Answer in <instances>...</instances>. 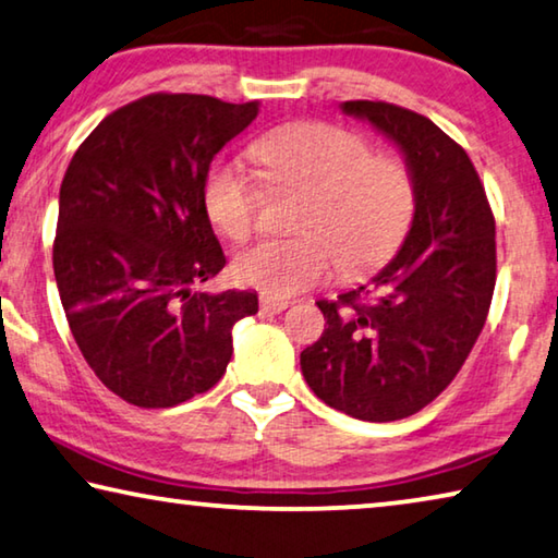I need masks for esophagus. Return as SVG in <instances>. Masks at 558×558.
Wrapping results in <instances>:
<instances>
[{
	"instance_id": "esophagus-1",
	"label": "esophagus",
	"mask_w": 558,
	"mask_h": 558,
	"mask_svg": "<svg viewBox=\"0 0 558 558\" xmlns=\"http://www.w3.org/2000/svg\"><path fill=\"white\" fill-rule=\"evenodd\" d=\"M286 307H288V300L260 295V311L263 313H282V311H286Z\"/></svg>"
}]
</instances>
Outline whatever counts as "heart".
<instances>
[{
    "label": "heart",
    "instance_id": "heart-1",
    "mask_svg": "<svg viewBox=\"0 0 558 558\" xmlns=\"http://www.w3.org/2000/svg\"><path fill=\"white\" fill-rule=\"evenodd\" d=\"M276 189L300 191L295 238H265L233 260L241 286L290 298L323 282L335 260L365 272L390 258L414 216V179L404 161L373 154L357 131L325 121L290 123L251 146ZM203 206L220 233L243 241L260 208V189L235 161L210 166Z\"/></svg>",
    "mask_w": 558,
    "mask_h": 558
}]
</instances>
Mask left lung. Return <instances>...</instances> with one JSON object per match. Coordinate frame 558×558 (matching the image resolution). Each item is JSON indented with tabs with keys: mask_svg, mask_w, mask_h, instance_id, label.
<instances>
[{
	"mask_svg": "<svg viewBox=\"0 0 558 558\" xmlns=\"http://www.w3.org/2000/svg\"><path fill=\"white\" fill-rule=\"evenodd\" d=\"M340 111L400 148L417 201L395 258L338 303H317L325 332L300 367L332 410L395 422L435 400L480 338L497 280L494 216L470 156L427 117L385 101Z\"/></svg>",
	"mask_w": 558,
	"mask_h": 558,
	"instance_id": "left-lung-1",
	"label": "left lung"
}]
</instances>
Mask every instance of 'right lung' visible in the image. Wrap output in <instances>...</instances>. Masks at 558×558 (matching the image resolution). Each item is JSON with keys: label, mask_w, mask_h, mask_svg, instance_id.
<instances>
[{"label": "right lung", "mask_w": 558, "mask_h": 558, "mask_svg": "<svg viewBox=\"0 0 558 558\" xmlns=\"http://www.w3.org/2000/svg\"><path fill=\"white\" fill-rule=\"evenodd\" d=\"M258 101L151 94L121 106L78 146L59 191L54 276L94 375L136 407L208 392L233 355L253 290L201 293L223 247L203 206L210 161L251 126Z\"/></svg>", "instance_id": "add662e5"}]
</instances>
